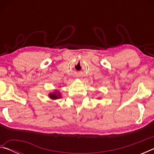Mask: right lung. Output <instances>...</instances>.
<instances>
[{
    "instance_id": "add662e5",
    "label": "right lung",
    "mask_w": 154,
    "mask_h": 154,
    "mask_svg": "<svg viewBox=\"0 0 154 154\" xmlns=\"http://www.w3.org/2000/svg\"><path fill=\"white\" fill-rule=\"evenodd\" d=\"M49 97L53 100H56V99H58L61 97L60 94L58 92H55L54 93H51L49 94Z\"/></svg>"
}]
</instances>
